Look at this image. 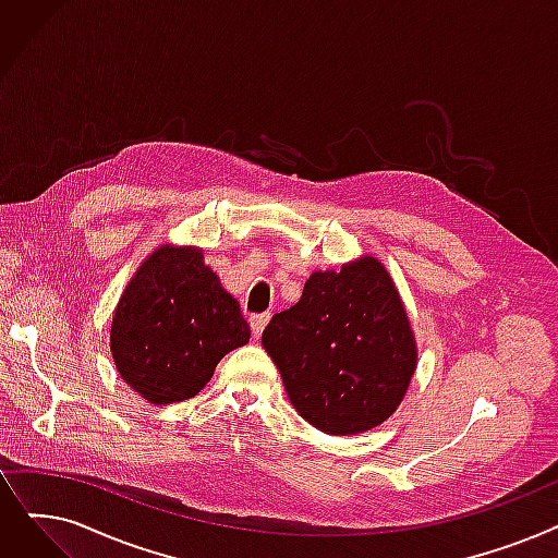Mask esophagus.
<instances>
[{
	"instance_id": "34e87169",
	"label": "esophagus",
	"mask_w": 558,
	"mask_h": 558,
	"mask_svg": "<svg viewBox=\"0 0 558 558\" xmlns=\"http://www.w3.org/2000/svg\"><path fill=\"white\" fill-rule=\"evenodd\" d=\"M269 319H271L269 312H266V314H253V317H251V330H253L255 337L262 335V330L266 328V324H269Z\"/></svg>"
}]
</instances>
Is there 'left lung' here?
<instances>
[{
	"label": "left lung",
	"mask_w": 558,
	"mask_h": 558,
	"mask_svg": "<svg viewBox=\"0 0 558 558\" xmlns=\"http://www.w3.org/2000/svg\"><path fill=\"white\" fill-rule=\"evenodd\" d=\"M262 347L301 417L330 435L390 417L417 365L397 287L374 257L312 274L301 301L264 328Z\"/></svg>",
	"instance_id": "8db88e82"
}]
</instances>
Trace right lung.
<instances>
[{
    "label": "right lung",
    "mask_w": 558,
    "mask_h": 558,
    "mask_svg": "<svg viewBox=\"0 0 558 558\" xmlns=\"http://www.w3.org/2000/svg\"><path fill=\"white\" fill-rule=\"evenodd\" d=\"M239 303L198 248H159L120 296L111 353L125 383L150 403L196 397L219 360L248 344Z\"/></svg>",
    "instance_id": "1"
}]
</instances>
